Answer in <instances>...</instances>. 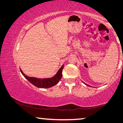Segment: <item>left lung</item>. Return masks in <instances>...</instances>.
Listing matches in <instances>:
<instances>
[{"instance_id":"8db88e82","label":"left lung","mask_w":123,"mask_h":123,"mask_svg":"<svg viewBox=\"0 0 123 123\" xmlns=\"http://www.w3.org/2000/svg\"><path fill=\"white\" fill-rule=\"evenodd\" d=\"M84 84H85L86 85H87V86H90V87H92V86H89V85H87V84H85V82H84Z\"/></svg>"}]
</instances>
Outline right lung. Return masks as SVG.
<instances>
[{
	"label": "right lung",
	"instance_id": "1",
	"mask_svg": "<svg viewBox=\"0 0 123 123\" xmlns=\"http://www.w3.org/2000/svg\"><path fill=\"white\" fill-rule=\"evenodd\" d=\"M64 67V64L61 66V67L60 68L55 75L51 77V78H34V77H30L26 75L25 74L22 69L20 68V71L21 72L25 78L31 84L34 85L38 88H48L53 87L55 85L58 84L59 81L61 80L62 76V71Z\"/></svg>",
	"mask_w": 123,
	"mask_h": 123
}]
</instances>
